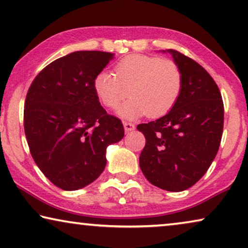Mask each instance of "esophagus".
<instances>
[{"instance_id": "obj_1", "label": "esophagus", "mask_w": 248, "mask_h": 248, "mask_svg": "<svg viewBox=\"0 0 248 248\" xmlns=\"http://www.w3.org/2000/svg\"><path fill=\"white\" fill-rule=\"evenodd\" d=\"M124 130L127 131H131L135 129V124H130V122H124Z\"/></svg>"}]
</instances>
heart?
I'll return each instance as SVG.
<instances>
[{
  "label": "heart",
  "mask_w": 248,
  "mask_h": 248,
  "mask_svg": "<svg viewBox=\"0 0 248 248\" xmlns=\"http://www.w3.org/2000/svg\"><path fill=\"white\" fill-rule=\"evenodd\" d=\"M93 88L98 101L111 110L120 107L129 92L131 98L119 111L121 117L158 118L177 103L183 90V72L169 59L130 54L117 62L114 75L98 72Z\"/></svg>",
  "instance_id": "heart-1"
}]
</instances>
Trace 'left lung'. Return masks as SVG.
I'll return each instance as SVG.
<instances>
[{
  "mask_svg": "<svg viewBox=\"0 0 248 248\" xmlns=\"http://www.w3.org/2000/svg\"><path fill=\"white\" fill-rule=\"evenodd\" d=\"M183 72V90L174 107L137 129L146 144L140 167L152 185L183 191L195 185L219 151L224 108L219 87L202 65L176 49H168Z\"/></svg>",
  "mask_w": 248,
  "mask_h": 248,
  "instance_id": "8db88e82",
  "label": "left lung"
}]
</instances>
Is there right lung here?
Segmentation results:
<instances>
[{
  "label": "right lung",
  "mask_w": 248,
  "mask_h": 248,
  "mask_svg": "<svg viewBox=\"0 0 248 248\" xmlns=\"http://www.w3.org/2000/svg\"><path fill=\"white\" fill-rule=\"evenodd\" d=\"M113 53L78 51L57 59L32 80L25 101L29 151L44 176L63 190H76L103 172L108 145L124 135L95 94L94 77Z\"/></svg>",
  "instance_id": "1"
}]
</instances>
